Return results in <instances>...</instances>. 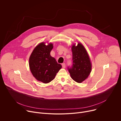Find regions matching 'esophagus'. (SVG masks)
<instances>
[{"label": "esophagus", "mask_w": 121, "mask_h": 121, "mask_svg": "<svg viewBox=\"0 0 121 121\" xmlns=\"http://www.w3.org/2000/svg\"><path fill=\"white\" fill-rule=\"evenodd\" d=\"M62 66L63 68H65V63L62 64Z\"/></svg>", "instance_id": "34e87169"}]
</instances>
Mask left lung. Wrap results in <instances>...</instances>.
Wrapping results in <instances>:
<instances>
[{"label": "left lung", "mask_w": 121, "mask_h": 121, "mask_svg": "<svg viewBox=\"0 0 121 121\" xmlns=\"http://www.w3.org/2000/svg\"><path fill=\"white\" fill-rule=\"evenodd\" d=\"M72 64L67 67L72 79L81 83L87 78L91 70V64L89 55L84 47L80 43L72 47Z\"/></svg>", "instance_id": "obj_1"}]
</instances>
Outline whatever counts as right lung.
Here are the masks:
<instances>
[{"mask_svg": "<svg viewBox=\"0 0 121 121\" xmlns=\"http://www.w3.org/2000/svg\"><path fill=\"white\" fill-rule=\"evenodd\" d=\"M53 45L52 43L47 45L44 43H40L34 48L29 59L32 74L37 80L44 83L53 80L62 67L55 58L50 55Z\"/></svg>", "mask_w": 121, "mask_h": 121, "instance_id": "right-lung-1", "label": "right lung"}]
</instances>
